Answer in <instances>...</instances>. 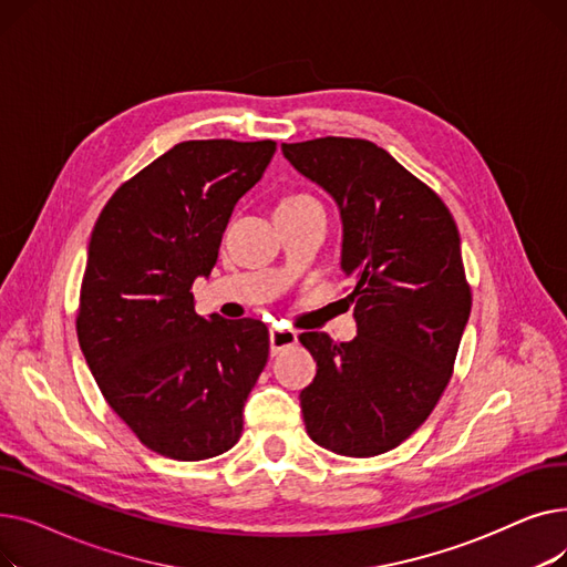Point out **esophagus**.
<instances>
[{
  "label": "esophagus",
  "instance_id": "1",
  "mask_svg": "<svg viewBox=\"0 0 567 567\" xmlns=\"http://www.w3.org/2000/svg\"><path fill=\"white\" fill-rule=\"evenodd\" d=\"M268 342H271V353L276 355L278 351H282L287 347H293L296 342H299V336H296V331H289V329H271V331H268Z\"/></svg>",
  "mask_w": 567,
  "mask_h": 567
}]
</instances>
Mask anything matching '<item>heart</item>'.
<instances>
[{
  "mask_svg": "<svg viewBox=\"0 0 567 567\" xmlns=\"http://www.w3.org/2000/svg\"><path fill=\"white\" fill-rule=\"evenodd\" d=\"M310 202H315V199L308 195H289L280 202L278 208H291V206H301V204H310Z\"/></svg>",
  "mask_w": 567,
  "mask_h": 567,
  "instance_id": "obj_1",
  "label": "heart"
}]
</instances>
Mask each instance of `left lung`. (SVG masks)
Here are the masks:
<instances>
[{
    "instance_id": "8db88e82",
    "label": "left lung",
    "mask_w": 567,
    "mask_h": 567,
    "mask_svg": "<svg viewBox=\"0 0 567 567\" xmlns=\"http://www.w3.org/2000/svg\"><path fill=\"white\" fill-rule=\"evenodd\" d=\"M342 218V271L359 336L301 333L317 377L301 391L310 439L372 457L419 430L453 377L471 315L460 231L441 197L385 148L359 137L282 144Z\"/></svg>"
}]
</instances>
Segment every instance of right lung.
<instances>
[{
    "label": "right lung",
    "instance_id": "1",
    "mask_svg": "<svg viewBox=\"0 0 567 567\" xmlns=\"http://www.w3.org/2000/svg\"><path fill=\"white\" fill-rule=\"evenodd\" d=\"M276 154L274 140H188L118 186L89 241L78 340L99 389L163 457L199 462L241 439L268 359L257 319L195 312L193 282Z\"/></svg>",
    "mask_w": 567,
    "mask_h": 567
}]
</instances>
